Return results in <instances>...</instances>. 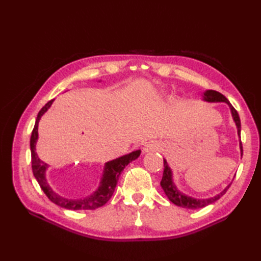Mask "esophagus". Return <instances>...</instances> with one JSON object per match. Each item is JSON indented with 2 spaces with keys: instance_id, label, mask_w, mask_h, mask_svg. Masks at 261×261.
I'll return each mask as SVG.
<instances>
[{
  "instance_id": "esophagus-1",
  "label": "esophagus",
  "mask_w": 261,
  "mask_h": 261,
  "mask_svg": "<svg viewBox=\"0 0 261 261\" xmlns=\"http://www.w3.org/2000/svg\"><path fill=\"white\" fill-rule=\"evenodd\" d=\"M160 144L158 143V141H148V143L145 144L144 148H143V151L146 152H150V151H156V150L160 149Z\"/></svg>"
}]
</instances>
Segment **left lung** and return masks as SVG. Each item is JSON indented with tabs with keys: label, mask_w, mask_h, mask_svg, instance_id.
<instances>
[{
	"label": "left lung",
	"mask_w": 261,
	"mask_h": 261,
	"mask_svg": "<svg viewBox=\"0 0 261 261\" xmlns=\"http://www.w3.org/2000/svg\"><path fill=\"white\" fill-rule=\"evenodd\" d=\"M202 100L206 101V102H224L228 106L231 110V114L233 117V121L236 125V128H238V135L240 138V149H241V154L243 155V147H242V141H241V120H240V116L239 113L236 110L233 108V106L230 103V101H228L223 94H221L218 91L215 90H207L204 91L202 94ZM163 164H164V170H163V176L161 179V187L164 191L165 195L168 196V198L171 202H173L174 204L178 207L181 208H186V209H199V208H203L208 206V204H211L215 201H217L218 199H220L221 197H222L226 191L230 187V185L232 183L228 184L222 192L219 193L218 195L210 197V198H194V197H191L188 195H185L184 193H181L180 191H178V188L176 187V185L174 184V181H173V173L171 168L169 167V164L167 162V160L163 159Z\"/></svg>",
	"instance_id": "8db88e82"
}]
</instances>
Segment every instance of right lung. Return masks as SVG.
<instances>
[{"mask_svg": "<svg viewBox=\"0 0 261 261\" xmlns=\"http://www.w3.org/2000/svg\"><path fill=\"white\" fill-rule=\"evenodd\" d=\"M53 101L54 100L49 101L48 103H46L40 111H39L38 116L36 118L35 127L33 129V133H31V138H30L31 168H33L34 175L39 185H40L43 193L46 195V197H48L52 202L58 204V206L62 208L69 209V210H94L99 207H102L112 197L117 184L118 177H120L122 171L125 169V167L128 163L136 160L140 155L141 151L140 150H136V151H133L128 154H125L123 156L117 158V159L107 162L105 164L103 173H102L99 186L91 195L85 197V198H78V199H69V198H66V197L60 196L51 188V186L48 183V179L45 177V172H46V169L49 168V164H46L41 159H39V156L36 152L39 121H40L41 116L50 109Z\"/></svg>", "mask_w": 261, "mask_h": 261, "instance_id": "1", "label": "right lung"}]
</instances>
